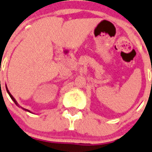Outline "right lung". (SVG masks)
<instances>
[{
    "label": "right lung",
    "mask_w": 152,
    "mask_h": 152,
    "mask_svg": "<svg viewBox=\"0 0 152 152\" xmlns=\"http://www.w3.org/2000/svg\"><path fill=\"white\" fill-rule=\"evenodd\" d=\"M6 90H7V94H9V96H10V97L11 98V100H13L14 102H15V104H16V105L18 106V107H21V109L22 110H25V111H28V112H29V113H31V112L30 111V110H28V109H25V108H23V107H21V106H19V104H18V102L16 101V100H15V98H14V96L12 95H11V93H10V92H9V90H8V89H7V86H6Z\"/></svg>",
    "instance_id": "obj_1"
}]
</instances>
